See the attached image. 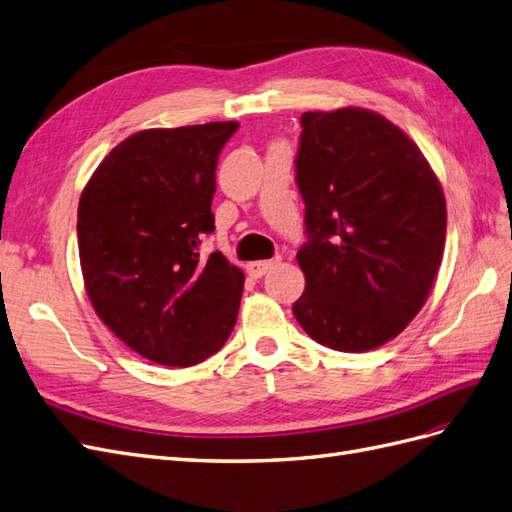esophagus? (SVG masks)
I'll use <instances>...</instances> for the list:
<instances>
[{
    "instance_id": "esophagus-1",
    "label": "esophagus",
    "mask_w": 512,
    "mask_h": 512,
    "mask_svg": "<svg viewBox=\"0 0 512 512\" xmlns=\"http://www.w3.org/2000/svg\"><path fill=\"white\" fill-rule=\"evenodd\" d=\"M274 266H277V259H264V261H253V264H248L246 270L251 274L253 279H261L264 274H268Z\"/></svg>"
}]
</instances>
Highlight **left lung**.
Listing matches in <instances>:
<instances>
[{"label":"left lung","mask_w":512,"mask_h":512,"mask_svg":"<svg viewBox=\"0 0 512 512\" xmlns=\"http://www.w3.org/2000/svg\"><path fill=\"white\" fill-rule=\"evenodd\" d=\"M300 125L305 292L292 311L326 348H378L406 329L435 283L448 220L441 183L381 114L305 112Z\"/></svg>","instance_id":"obj_1"}]
</instances>
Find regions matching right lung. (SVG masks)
<instances>
[{
    "label": "right lung",
    "instance_id": "add662e5",
    "mask_svg": "<svg viewBox=\"0 0 512 512\" xmlns=\"http://www.w3.org/2000/svg\"><path fill=\"white\" fill-rule=\"evenodd\" d=\"M240 123L144 129L90 177L77 207L84 285L97 316L144 359L190 368L212 357L238 320L244 272L212 233L216 166Z\"/></svg>",
    "mask_w": 512,
    "mask_h": 512
}]
</instances>
